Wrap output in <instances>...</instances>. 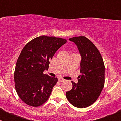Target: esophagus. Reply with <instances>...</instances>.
<instances>
[{"mask_svg":"<svg viewBox=\"0 0 121 121\" xmlns=\"http://www.w3.org/2000/svg\"><path fill=\"white\" fill-rule=\"evenodd\" d=\"M64 81H65V80H64L63 78H59V82H64Z\"/></svg>","mask_w":121,"mask_h":121,"instance_id":"1","label":"esophagus"}]
</instances>
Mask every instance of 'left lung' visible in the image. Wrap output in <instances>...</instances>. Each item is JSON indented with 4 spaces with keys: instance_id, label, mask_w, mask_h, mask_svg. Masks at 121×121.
Masks as SVG:
<instances>
[{
    "instance_id": "left-lung-1",
    "label": "left lung",
    "mask_w": 121,
    "mask_h": 121,
    "mask_svg": "<svg viewBox=\"0 0 121 121\" xmlns=\"http://www.w3.org/2000/svg\"><path fill=\"white\" fill-rule=\"evenodd\" d=\"M78 47L81 56L78 83L66 92L68 101L78 108L90 106L97 100L104 86L105 66L101 54L96 46L85 36L69 39Z\"/></svg>"
}]
</instances>
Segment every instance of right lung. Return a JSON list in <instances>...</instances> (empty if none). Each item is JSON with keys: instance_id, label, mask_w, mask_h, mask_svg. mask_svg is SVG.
I'll list each match as a JSON object with an SVG mask.
<instances>
[{"instance_id": "1", "label": "right lung", "mask_w": 121, "mask_h": 121, "mask_svg": "<svg viewBox=\"0 0 121 121\" xmlns=\"http://www.w3.org/2000/svg\"><path fill=\"white\" fill-rule=\"evenodd\" d=\"M67 42L59 37L42 36L25 46L15 68V87L22 101L28 105L38 107L47 101L57 78L43 73L48 70L50 60L57 50Z\"/></svg>"}]
</instances>
